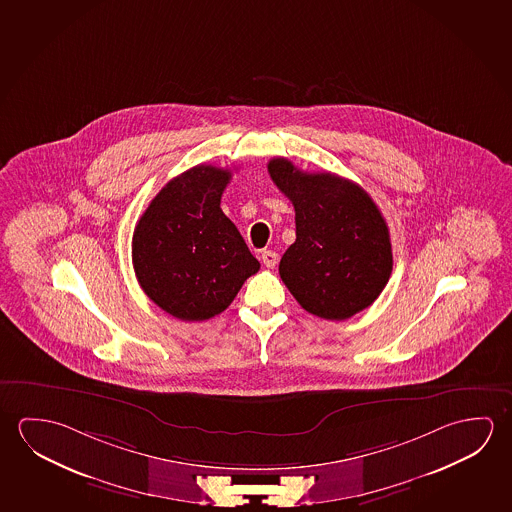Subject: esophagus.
Here are the masks:
<instances>
[{
	"label": "esophagus",
	"mask_w": 512,
	"mask_h": 512,
	"mask_svg": "<svg viewBox=\"0 0 512 512\" xmlns=\"http://www.w3.org/2000/svg\"><path fill=\"white\" fill-rule=\"evenodd\" d=\"M260 259H262V264L266 268H275L278 262V255L275 252H271V250H264L262 255H260Z\"/></svg>",
	"instance_id": "obj_1"
}]
</instances>
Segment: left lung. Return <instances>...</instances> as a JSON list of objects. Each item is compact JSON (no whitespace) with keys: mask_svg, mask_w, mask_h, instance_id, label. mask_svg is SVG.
Masks as SVG:
<instances>
[{"mask_svg":"<svg viewBox=\"0 0 512 512\" xmlns=\"http://www.w3.org/2000/svg\"><path fill=\"white\" fill-rule=\"evenodd\" d=\"M269 176L291 200L296 241L278 273L303 309L323 319L352 318L384 291L393 271L386 219L361 185L332 173H305L284 157Z\"/></svg>","mask_w":512,"mask_h":512,"instance_id":"obj_1","label":"left lung"}]
</instances>
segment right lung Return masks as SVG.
Masks as SVG:
<instances>
[{
  "label": "right lung",
  "instance_id": "1",
  "mask_svg": "<svg viewBox=\"0 0 512 512\" xmlns=\"http://www.w3.org/2000/svg\"><path fill=\"white\" fill-rule=\"evenodd\" d=\"M232 173L194 166L169 180L135 227V277L151 302L182 321L214 318L259 271L219 207Z\"/></svg>",
  "mask_w": 512,
  "mask_h": 512
}]
</instances>
